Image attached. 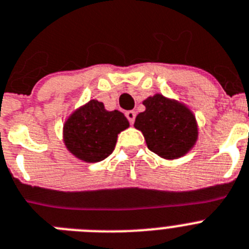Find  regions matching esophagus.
I'll return each instance as SVG.
<instances>
[{"instance_id":"1","label":"esophagus","mask_w":249,"mask_h":249,"mask_svg":"<svg viewBox=\"0 0 249 249\" xmlns=\"http://www.w3.org/2000/svg\"><path fill=\"white\" fill-rule=\"evenodd\" d=\"M126 117H127V120H128V122L131 123V124H133L136 118V112H133V110H128V112L126 113Z\"/></svg>"}]
</instances>
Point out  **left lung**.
I'll list each match as a JSON object with an SVG mask.
<instances>
[{
  "label": "left lung",
  "mask_w": 249,
  "mask_h": 249,
  "mask_svg": "<svg viewBox=\"0 0 249 249\" xmlns=\"http://www.w3.org/2000/svg\"><path fill=\"white\" fill-rule=\"evenodd\" d=\"M145 112L137 114L140 129L148 150L162 159L174 160L188 154L197 140L195 116L185 104L155 94L143 101Z\"/></svg>",
  "instance_id": "8db88e82"
}]
</instances>
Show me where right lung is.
Returning a JSON list of instances; mask_svg holds the SVG:
<instances>
[{
    "label": "right lung",
    "mask_w": 249,
    "mask_h": 249,
    "mask_svg": "<svg viewBox=\"0 0 249 249\" xmlns=\"http://www.w3.org/2000/svg\"><path fill=\"white\" fill-rule=\"evenodd\" d=\"M129 123L120 110H107L102 102L92 99L71 113L64 124V143L79 160L98 162L116 147L117 136Z\"/></svg>",
    "instance_id": "add662e5"
}]
</instances>
